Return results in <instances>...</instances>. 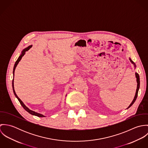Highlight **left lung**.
<instances>
[{
	"label": "left lung",
	"mask_w": 148,
	"mask_h": 148,
	"mask_svg": "<svg viewBox=\"0 0 148 148\" xmlns=\"http://www.w3.org/2000/svg\"><path fill=\"white\" fill-rule=\"evenodd\" d=\"M129 60L130 61V62H131L134 65V68H136V65L135 63H134V62L131 60V59H130V58H129ZM135 75H136V79H137L136 81H137V89H136V95H135V96H134V99H133V100L132 102L131 103V104L129 105V106L127 107V109H128L129 108H130L131 106H132V105L134 104V103L135 102V101H136V99H137V97L138 92V90H139V88H140V76H139V75H138L137 72H136V73H135Z\"/></svg>",
	"instance_id": "8db88e82"
}]
</instances>
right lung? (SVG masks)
<instances>
[{"label": "right lung", "mask_w": 148, "mask_h": 148, "mask_svg": "<svg viewBox=\"0 0 148 148\" xmlns=\"http://www.w3.org/2000/svg\"><path fill=\"white\" fill-rule=\"evenodd\" d=\"M32 47V45H29L28 47H27V48H24L22 51H21V55L19 56V57L18 58V60H16V62H15V65H14V69H13V75H14V72H15V68H16V66H17V65L19 63V62L21 60V58H22V57L24 55V54H25V52L26 51H28L31 47ZM12 89H13V92H14V95H15V97L18 99V100H19V101L20 102V103H21V106H23V108L27 111V112H28L29 113H30L31 114H32V115H34V116H38V117H45V116H44L43 114H40V113H37V112H35V111H33V110H31V109H29L27 106H25V104L23 103V101H21V100L18 97V96H17V95L16 94V93H15V89H14V79L12 80Z\"/></svg>", "instance_id": "right-lung-1"}]
</instances>
